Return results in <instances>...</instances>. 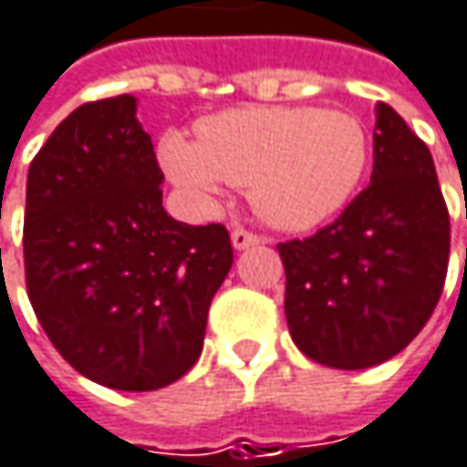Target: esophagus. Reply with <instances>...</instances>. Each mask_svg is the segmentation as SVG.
Here are the masks:
<instances>
[{
	"mask_svg": "<svg viewBox=\"0 0 467 467\" xmlns=\"http://www.w3.org/2000/svg\"><path fill=\"white\" fill-rule=\"evenodd\" d=\"M259 243V234L251 233V230H243V227H237L233 230V245L237 251H243V248H251V245H256Z\"/></svg>",
	"mask_w": 467,
	"mask_h": 467,
	"instance_id": "34e87169",
	"label": "esophagus"
}]
</instances>
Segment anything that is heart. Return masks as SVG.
Listing matches in <instances>:
<instances>
[{"instance_id": "heart-1", "label": "heart", "mask_w": 467, "mask_h": 467, "mask_svg": "<svg viewBox=\"0 0 467 467\" xmlns=\"http://www.w3.org/2000/svg\"><path fill=\"white\" fill-rule=\"evenodd\" d=\"M368 158L362 121L336 108L227 110L198 124V142L161 140V166L190 201L211 208L227 182L280 230H309L346 206Z\"/></svg>"}]
</instances>
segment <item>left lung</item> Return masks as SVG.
Segmentation results:
<instances>
[{
	"mask_svg": "<svg viewBox=\"0 0 467 467\" xmlns=\"http://www.w3.org/2000/svg\"><path fill=\"white\" fill-rule=\"evenodd\" d=\"M370 184L327 227L280 243L293 343L319 365L365 370L433 315L450 264V211L423 140L375 108Z\"/></svg>",
	"mask_w": 467,
	"mask_h": 467,
	"instance_id": "1",
	"label": "left lung"
}]
</instances>
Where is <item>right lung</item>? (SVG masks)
<instances>
[{
	"instance_id": "obj_1",
	"label": "right lung",
	"mask_w": 467,
	"mask_h": 467,
	"mask_svg": "<svg viewBox=\"0 0 467 467\" xmlns=\"http://www.w3.org/2000/svg\"><path fill=\"white\" fill-rule=\"evenodd\" d=\"M161 182L131 95L76 108L28 169L31 306L73 370L119 391L163 389L198 362L233 266L224 224L171 219Z\"/></svg>"
}]
</instances>
